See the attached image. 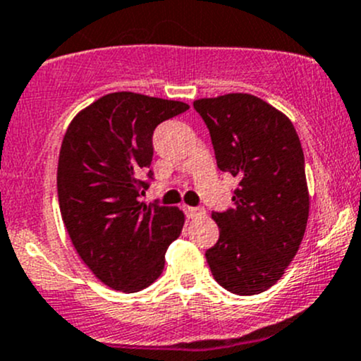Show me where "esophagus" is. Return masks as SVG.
<instances>
[{
  "label": "esophagus",
  "instance_id": "obj_1",
  "mask_svg": "<svg viewBox=\"0 0 361 361\" xmlns=\"http://www.w3.org/2000/svg\"><path fill=\"white\" fill-rule=\"evenodd\" d=\"M188 216H190V218H202V216H206V211L202 209V207H188Z\"/></svg>",
  "mask_w": 361,
  "mask_h": 361
}]
</instances>
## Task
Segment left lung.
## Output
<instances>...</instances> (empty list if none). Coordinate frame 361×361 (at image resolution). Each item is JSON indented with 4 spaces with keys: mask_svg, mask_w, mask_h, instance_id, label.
Wrapping results in <instances>:
<instances>
[{
    "mask_svg": "<svg viewBox=\"0 0 361 361\" xmlns=\"http://www.w3.org/2000/svg\"><path fill=\"white\" fill-rule=\"evenodd\" d=\"M216 162L238 178L233 207L212 212L219 238L206 259L216 282L238 295L270 289L294 259L310 214L305 154L290 119L249 93L193 102Z\"/></svg>",
    "mask_w": 361,
    "mask_h": 361,
    "instance_id": "1",
    "label": "left lung"
}]
</instances>
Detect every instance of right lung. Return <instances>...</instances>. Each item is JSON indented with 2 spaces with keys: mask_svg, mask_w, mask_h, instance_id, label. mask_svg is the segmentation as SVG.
Wrapping results in <instances>:
<instances>
[{
  "mask_svg": "<svg viewBox=\"0 0 361 361\" xmlns=\"http://www.w3.org/2000/svg\"><path fill=\"white\" fill-rule=\"evenodd\" d=\"M183 102L117 91L72 119L60 147L56 190L63 225L79 257L100 282L138 292L161 276L185 214L140 202L152 180V135L188 111Z\"/></svg>",
  "mask_w": 361,
  "mask_h": 361,
  "instance_id": "add662e5",
  "label": "right lung"
}]
</instances>
